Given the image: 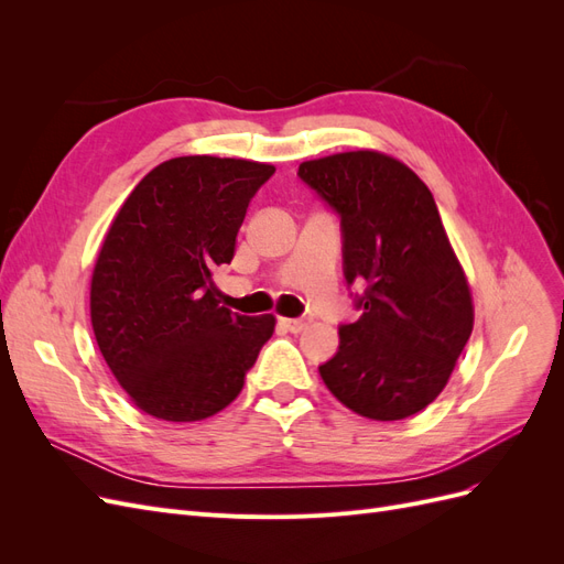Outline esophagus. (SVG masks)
Here are the masks:
<instances>
[{"mask_svg":"<svg viewBox=\"0 0 564 564\" xmlns=\"http://www.w3.org/2000/svg\"><path fill=\"white\" fill-rule=\"evenodd\" d=\"M280 324H282L286 332L299 334V332H303L305 327H308V319H303V317H280Z\"/></svg>","mask_w":564,"mask_h":564,"instance_id":"1","label":"esophagus"}]
</instances>
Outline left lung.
Segmentation results:
<instances>
[{"instance_id":"8db88e82","label":"left lung","mask_w":564,"mask_h":564,"mask_svg":"<svg viewBox=\"0 0 564 564\" xmlns=\"http://www.w3.org/2000/svg\"><path fill=\"white\" fill-rule=\"evenodd\" d=\"M299 178L340 218L344 275L360 317L319 377L355 414L400 421L429 406L473 332V301L433 193L373 150L303 162Z\"/></svg>"}]
</instances>
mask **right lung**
<instances>
[{"mask_svg": "<svg viewBox=\"0 0 564 564\" xmlns=\"http://www.w3.org/2000/svg\"><path fill=\"white\" fill-rule=\"evenodd\" d=\"M275 166L176 158L133 187L91 278L96 344L145 414L202 421L245 386L275 317L220 305L214 270L232 261L251 197Z\"/></svg>", "mask_w": 564, "mask_h": 564, "instance_id": "obj_1", "label": "right lung"}]
</instances>
